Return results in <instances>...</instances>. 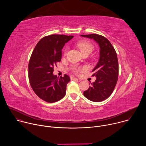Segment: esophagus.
Masks as SVG:
<instances>
[{
  "label": "esophagus",
  "mask_w": 146,
  "mask_h": 146,
  "mask_svg": "<svg viewBox=\"0 0 146 146\" xmlns=\"http://www.w3.org/2000/svg\"><path fill=\"white\" fill-rule=\"evenodd\" d=\"M70 78H71V80H78V78H76L75 77H73V76H71V77H70Z\"/></svg>",
  "instance_id": "34e87169"
}]
</instances>
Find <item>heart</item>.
Segmentation results:
<instances>
[{
	"label": "heart",
	"mask_w": 146,
	"mask_h": 146,
	"mask_svg": "<svg viewBox=\"0 0 146 146\" xmlns=\"http://www.w3.org/2000/svg\"><path fill=\"white\" fill-rule=\"evenodd\" d=\"M77 46L79 48L82 54L86 52H88L90 54L94 48L92 44L87 41H80V42L77 44ZM76 72L78 73L79 72V69H76Z\"/></svg>",
	"instance_id": "obj_1"
}]
</instances>
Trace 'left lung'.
<instances>
[{"label":"left lung","mask_w":146,"mask_h":146,"mask_svg":"<svg viewBox=\"0 0 146 146\" xmlns=\"http://www.w3.org/2000/svg\"><path fill=\"white\" fill-rule=\"evenodd\" d=\"M93 39L100 47L99 59L92 70L96 80L83 94L88 100L99 102L108 98L112 94L118 80V62L117 53L110 41L97 34L81 35Z\"/></svg>","instance_id":"left-lung-1"}]
</instances>
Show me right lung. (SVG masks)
Wrapping results in <instances>:
<instances>
[{"mask_svg":"<svg viewBox=\"0 0 146 146\" xmlns=\"http://www.w3.org/2000/svg\"><path fill=\"white\" fill-rule=\"evenodd\" d=\"M73 37L64 35L45 36L37 43L32 54L28 66L30 84L35 93L47 102H57L66 94L70 77L65 74L58 78L53 74L54 66L60 61L65 43Z\"/></svg>","mask_w":146,"mask_h":146,"instance_id":"obj_1","label":"right lung"}]
</instances>
